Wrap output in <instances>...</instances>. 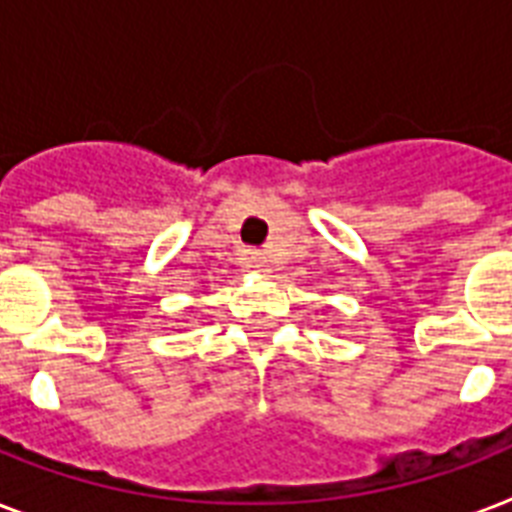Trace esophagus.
Here are the masks:
<instances>
[{
    "instance_id": "34e87169",
    "label": "esophagus",
    "mask_w": 512,
    "mask_h": 512,
    "mask_svg": "<svg viewBox=\"0 0 512 512\" xmlns=\"http://www.w3.org/2000/svg\"><path fill=\"white\" fill-rule=\"evenodd\" d=\"M252 268H257V271H268V257H265L263 252H255V255H252Z\"/></svg>"
}]
</instances>
